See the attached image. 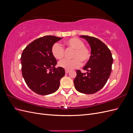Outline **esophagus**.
<instances>
[{
	"label": "esophagus",
	"mask_w": 133,
	"mask_h": 133,
	"mask_svg": "<svg viewBox=\"0 0 133 133\" xmlns=\"http://www.w3.org/2000/svg\"><path fill=\"white\" fill-rule=\"evenodd\" d=\"M69 71H69V70H66H66H65V73H66V74L69 73Z\"/></svg>",
	"instance_id": "1"
}]
</instances>
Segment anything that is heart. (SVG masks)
<instances>
[{
  "label": "heart",
  "mask_w": 133,
  "mask_h": 133,
  "mask_svg": "<svg viewBox=\"0 0 133 133\" xmlns=\"http://www.w3.org/2000/svg\"><path fill=\"white\" fill-rule=\"evenodd\" d=\"M65 44L74 50L71 57L73 59H63L59 62V65L66 70L78 68L83 63H86L90 57L89 49L84 46V43L78 38H71L65 41ZM51 54L57 59H61L64 56V48L58 43H55L51 47Z\"/></svg>",
  "instance_id": "1"
}]
</instances>
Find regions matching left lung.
Returning <instances> with one entry per match:
<instances>
[{"instance_id":"8db88e82","label":"left lung","mask_w":133,"mask_h":133,"mask_svg":"<svg viewBox=\"0 0 133 133\" xmlns=\"http://www.w3.org/2000/svg\"><path fill=\"white\" fill-rule=\"evenodd\" d=\"M91 48V55L83 68L87 73L76 71L74 80L75 89L84 94H91L99 91L105 85L111 71L113 59L110 50L99 39L88 35H81Z\"/></svg>"}]
</instances>
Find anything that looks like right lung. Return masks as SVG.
<instances>
[{
    "instance_id": "right-lung-1",
    "label": "right lung",
    "mask_w": 133,
    "mask_h": 133,
    "mask_svg": "<svg viewBox=\"0 0 133 133\" xmlns=\"http://www.w3.org/2000/svg\"><path fill=\"white\" fill-rule=\"evenodd\" d=\"M62 38L53 35L39 38L28 45L22 54L23 77L28 87L38 94L46 95L57 91L65 75L63 68H55L57 62L51 51L53 44Z\"/></svg>"
}]
</instances>
